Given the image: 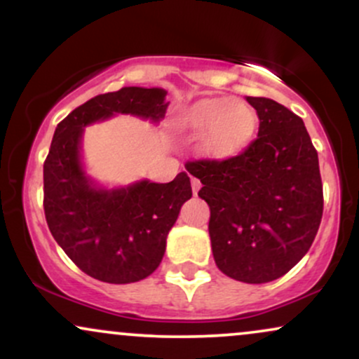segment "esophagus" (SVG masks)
Instances as JSON below:
<instances>
[{"instance_id":"esophagus-1","label":"esophagus","mask_w":359,"mask_h":359,"mask_svg":"<svg viewBox=\"0 0 359 359\" xmlns=\"http://www.w3.org/2000/svg\"><path fill=\"white\" fill-rule=\"evenodd\" d=\"M191 185H192L194 196H196V194L199 192V189H201V180L196 179V177H191Z\"/></svg>"}]
</instances>
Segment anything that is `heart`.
<instances>
[{"label": "heart", "mask_w": 359, "mask_h": 359, "mask_svg": "<svg viewBox=\"0 0 359 359\" xmlns=\"http://www.w3.org/2000/svg\"><path fill=\"white\" fill-rule=\"evenodd\" d=\"M257 118L253 109L231 97H214L194 104L180 119V126L203 138V151L211 158L236 155L250 142Z\"/></svg>", "instance_id": "heart-1"}]
</instances>
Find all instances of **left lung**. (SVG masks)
Here are the masks:
<instances>
[{
    "label": "left lung",
    "mask_w": 359,
    "mask_h": 359,
    "mask_svg": "<svg viewBox=\"0 0 359 359\" xmlns=\"http://www.w3.org/2000/svg\"><path fill=\"white\" fill-rule=\"evenodd\" d=\"M246 101L257 109L258 137L241 154L185 167L203 182L217 269L240 282L266 283L311 248L323 219V180L302 118L269 97Z\"/></svg>",
    "instance_id": "obj_1"
}]
</instances>
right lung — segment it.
<instances>
[{"instance_id":"obj_1","label":"right lung","mask_w":359,"mask_h":359,"mask_svg":"<svg viewBox=\"0 0 359 359\" xmlns=\"http://www.w3.org/2000/svg\"><path fill=\"white\" fill-rule=\"evenodd\" d=\"M165 94L158 88L100 94L67 114L53 133L43 163L45 219L65 255L101 282H138L158 269L167 234L192 187L180 172L168 184L142 180L114 191L96 189L81 165L82 128L114 113L158 121L168 106Z\"/></svg>"}]
</instances>
